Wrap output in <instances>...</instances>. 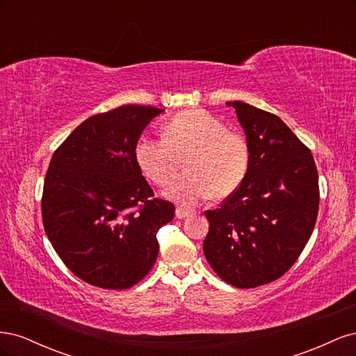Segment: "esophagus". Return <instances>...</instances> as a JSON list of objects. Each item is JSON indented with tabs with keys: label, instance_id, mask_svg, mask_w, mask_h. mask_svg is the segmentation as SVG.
<instances>
[{
	"label": "esophagus",
	"instance_id": "esophagus-1",
	"mask_svg": "<svg viewBox=\"0 0 356 356\" xmlns=\"http://www.w3.org/2000/svg\"><path fill=\"white\" fill-rule=\"evenodd\" d=\"M190 215H191V211H190V209L181 208V207H178V208L175 209V217H177L178 220H184V218L190 217Z\"/></svg>",
	"mask_w": 356,
	"mask_h": 356
}]
</instances>
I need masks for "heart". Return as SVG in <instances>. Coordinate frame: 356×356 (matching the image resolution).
I'll use <instances>...</instances> for the list:
<instances>
[{
  "label": "heart",
  "mask_w": 356,
  "mask_h": 356,
  "mask_svg": "<svg viewBox=\"0 0 356 356\" xmlns=\"http://www.w3.org/2000/svg\"><path fill=\"white\" fill-rule=\"evenodd\" d=\"M186 174L172 179L163 195L177 203L193 207L213 193L229 196L238 188L250 168V147L238 132L202 108L177 114L165 127V138H139L135 157L147 178L163 186L175 175L181 157Z\"/></svg>",
  "instance_id": "obj_1"
}]
</instances>
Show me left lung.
I'll return each mask as SVG.
<instances>
[{
  "label": "left lung",
  "mask_w": 356,
  "mask_h": 356,
  "mask_svg": "<svg viewBox=\"0 0 356 356\" xmlns=\"http://www.w3.org/2000/svg\"><path fill=\"white\" fill-rule=\"evenodd\" d=\"M227 105L246 135L250 168L218 209L204 212L203 252L224 282L255 288L281 277L305 250L318 217V170L277 115L241 101Z\"/></svg>",
  "instance_id": "8db88e82"
}]
</instances>
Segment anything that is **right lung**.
<instances>
[{"instance_id":"right-lung-1","label":"right lung","mask_w":356,"mask_h":356,"mask_svg":"<svg viewBox=\"0 0 356 356\" xmlns=\"http://www.w3.org/2000/svg\"><path fill=\"white\" fill-rule=\"evenodd\" d=\"M161 113L123 105L92 115L53 153L42 188V224L60 260L90 285L131 288L156 263V234L174 218L175 207L152 199L135 147Z\"/></svg>"}]
</instances>
